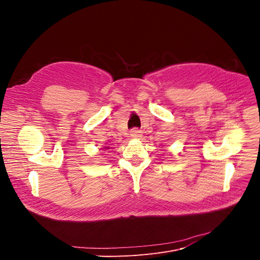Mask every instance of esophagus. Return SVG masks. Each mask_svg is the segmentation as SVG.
I'll return each instance as SVG.
<instances>
[{"mask_svg": "<svg viewBox=\"0 0 260 260\" xmlns=\"http://www.w3.org/2000/svg\"><path fill=\"white\" fill-rule=\"evenodd\" d=\"M130 136H131L132 138H135V139L141 138V137H142V131L137 129V128H135V129H132V130L130 131Z\"/></svg>", "mask_w": 260, "mask_h": 260, "instance_id": "1", "label": "esophagus"}]
</instances>
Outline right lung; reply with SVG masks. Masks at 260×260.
Listing matches in <instances>:
<instances>
[{
	"label": "right lung",
	"instance_id": "obj_1",
	"mask_svg": "<svg viewBox=\"0 0 260 260\" xmlns=\"http://www.w3.org/2000/svg\"><path fill=\"white\" fill-rule=\"evenodd\" d=\"M107 148H108V147H107Z\"/></svg>",
	"mask_w": 260,
	"mask_h": 260
}]
</instances>
